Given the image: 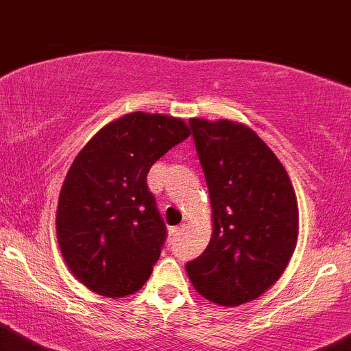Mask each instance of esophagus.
<instances>
[{"label": "esophagus", "instance_id": "34e87169", "mask_svg": "<svg viewBox=\"0 0 351 351\" xmlns=\"http://www.w3.org/2000/svg\"><path fill=\"white\" fill-rule=\"evenodd\" d=\"M183 230H185V223H180V226L173 227V229L169 230V234H171L173 238H176V236H180V234H182Z\"/></svg>", "mask_w": 351, "mask_h": 351}]
</instances>
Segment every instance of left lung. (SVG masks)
<instances>
[{
	"label": "left lung",
	"instance_id": "1",
	"mask_svg": "<svg viewBox=\"0 0 351 351\" xmlns=\"http://www.w3.org/2000/svg\"><path fill=\"white\" fill-rule=\"evenodd\" d=\"M213 215L206 250L187 262L208 301H254L282 276L295 250L299 211L282 162L257 132L232 121L191 119Z\"/></svg>",
	"mask_w": 351,
	"mask_h": 351
}]
</instances>
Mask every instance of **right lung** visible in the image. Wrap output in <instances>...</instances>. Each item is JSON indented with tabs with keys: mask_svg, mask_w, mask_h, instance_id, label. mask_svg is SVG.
<instances>
[{
	"mask_svg": "<svg viewBox=\"0 0 351 351\" xmlns=\"http://www.w3.org/2000/svg\"><path fill=\"white\" fill-rule=\"evenodd\" d=\"M189 136L182 119L132 112L105 125L75 157L59 194L56 230L69 271L89 290L124 298L150 278L166 223L147 175Z\"/></svg>",
	"mask_w": 351,
	"mask_h": 351,
	"instance_id": "1",
	"label": "right lung"
}]
</instances>
